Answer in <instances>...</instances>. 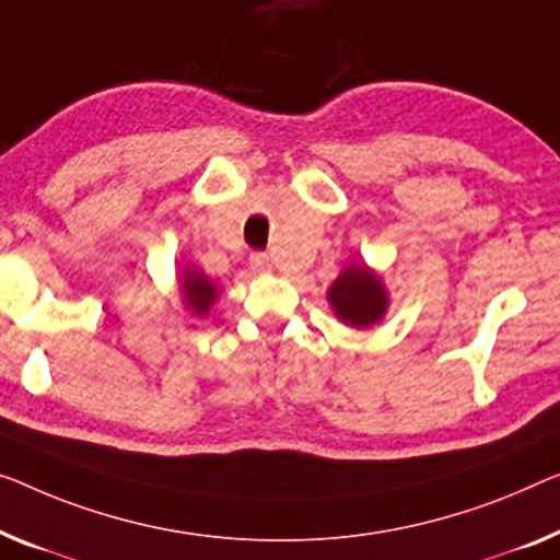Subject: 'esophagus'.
Segmentation results:
<instances>
[{
	"label": "esophagus",
	"instance_id": "obj_1",
	"mask_svg": "<svg viewBox=\"0 0 560 560\" xmlns=\"http://www.w3.org/2000/svg\"><path fill=\"white\" fill-rule=\"evenodd\" d=\"M252 266H254V271H258V273H266V271H271V269H273V261H271V256H269V254L256 252V254H252Z\"/></svg>",
	"mask_w": 560,
	"mask_h": 560
}]
</instances>
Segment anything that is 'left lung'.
<instances>
[{
	"mask_svg": "<svg viewBox=\"0 0 560 560\" xmlns=\"http://www.w3.org/2000/svg\"><path fill=\"white\" fill-rule=\"evenodd\" d=\"M327 302L334 316L352 329H372L385 319L389 291L372 266L349 264L327 289Z\"/></svg>",
	"mask_w": 560,
	"mask_h": 560,
	"instance_id": "8db88e82",
	"label": "left lung"
}]
</instances>
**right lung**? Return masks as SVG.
Here are the masks:
<instances>
[{
    "label": "right lung",
    "mask_w": 560,
    "mask_h": 560,
    "mask_svg": "<svg viewBox=\"0 0 560 560\" xmlns=\"http://www.w3.org/2000/svg\"><path fill=\"white\" fill-rule=\"evenodd\" d=\"M178 291L183 296V306L188 308L194 316H208L211 312L215 299H219V283L211 281L200 269H194V266H186L178 273Z\"/></svg>",
    "instance_id": "add662e5"
}]
</instances>
